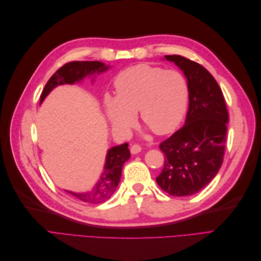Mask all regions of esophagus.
Instances as JSON below:
<instances>
[{
    "label": "esophagus",
    "mask_w": 261,
    "mask_h": 261,
    "mask_svg": "<svg viewBox=\"0 0 261 261\" xmlns=\"http://www.w3.org/2000/svg\"><path fill=\"white\" fill-rule=\"evenodd\" d=\"M140 151H141V147H140L139 145L134 144V145L130 146V152H132L133 154H136V153H138V152H140Z\"/></svg>",
    "instance_id": "obj_1"
}]
</instances>
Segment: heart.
I'll return each instance as SVG.
<instances>
[{
    "label": "heart",
    "mask_w": 261,
    "mask_h": 261,
    "mask_svg": "<svg viewBox=\"0 0 261 261\" xmlns=\"http://www.w3.org/2000/svg\"><path fill=\"white\" fill-rule=\"evenodd\" d=\"M116 98L106 96L105 106L111 124L126 132L135 123V112L156 135L174 132L187 112L189 87L175 69L148 64L134 65L118 74L114 82Z\"/></svg>",
    "instance_id": "b5f03b06"
}]
</instances>
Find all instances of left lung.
I'll return each mask as SVG.
<instances>
[{"label":"left lung","mask_w":261,"mask_h":261,"mask_svg":"<svg viewBox=\"0 0 261 261\" xmlns=\"http://www.w3.org/2000/svg\"><path fill=\"white\" fill-rule=\"evenodd\" d=\"M183 70L189 87L185 125L160 144L165 154L156 183L172 196H191L206 187L223 163L228 112L213 76L181 55H164Z\"/></svg>","instance_id":"obj_1"}]
</instances>
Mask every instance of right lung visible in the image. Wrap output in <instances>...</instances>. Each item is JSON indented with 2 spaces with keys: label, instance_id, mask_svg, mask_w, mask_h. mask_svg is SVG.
Returning <instances> with one entry per match:
<instances>
[{
  "label": "right lung",
  "instance_id": "right-lung-1",
  "mask_svg": "<svg viewBox=\"0 0 261 261\" xmlns=\"http://www.w3.org/2000/svg\"><path fill=\"white\" fill-rule=\"evenodd\" d=\"M108 67L109 66H106L103 63L99 61H75L66 63L51 76L44 86V89L40 96V102H42L49 92L57 86L81 82L87 75H92L94 73L100 74L107 70ZM129 158L130 152L127 143L111 148L107 154L105 172L102 173L96 187L86 193H68L85 202L100 203L106 201L115 192L121 179L123 164Z\"/></svg>",
  "mask_w": 261,
  "mask_h": 261
}]
</instances>
